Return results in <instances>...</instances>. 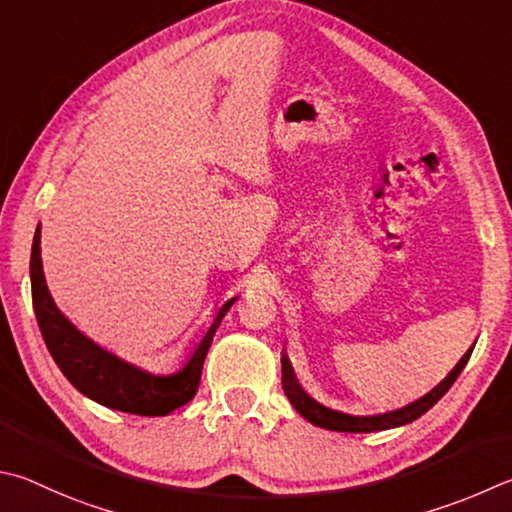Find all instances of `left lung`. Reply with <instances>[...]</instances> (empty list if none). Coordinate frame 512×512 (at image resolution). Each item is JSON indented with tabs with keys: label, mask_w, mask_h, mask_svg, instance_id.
Masks as SVG:
<instances>
[{
	"label": "left lung",
	"mask_w": 512,
	"mask_h": 512,
	"mask_svg": "<svg viewBox=\"0 0 512 512\" xmlns=\"http://www.w3.org/2000/svg\"><path fill=\"white\" fill-rule=\"evenodd\" d=\"M472 349H475V345H472L466 353H463L457 365L450 369V374L445 376L439 385L432 387L425 396L416 398V401L407 403L405 407H398V410L383 412V414L356 416V414H345V412L331 410V407L318 403V401H315V398H311L309 394L304 392V387L300 385V380H297L291 360H288L286 353L282 356V387H284V394L288 396V401H291V405L297 410V414L304 416L306 421L313 423V425L324 427V430L360 432V434L362 432L392 430V427H401V425H407V423L416 421V418L423 416L434 403H439V398L445 392H448L454 380H457V376L463 371V367H466V362L470 358Z\"/></svg>",
	"instance_id": "left-lung-1"
}]
</instances>
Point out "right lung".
<instances>
[{
	"label": "right lung",
	"instance_id": "1",
	"mask_svg": "<svg viewBox=\"0 0 512 512\" xmlns=\"http://www.w3.org/2000/svg\"><path fill=\"white\" fill-rule=\"evenodd\" d=\"M40 237L42 230L37 226L31 248L33 309L46 349L69 383L80 394L109 407V410L138 416H165L192 401L199 389L203 360H206L212 338L230 306L237 302V295L215 311L210 327L190 347L188 358L181 362L179 369L172 374H152V371L136 367L132 362L118 358L116 353L96 345L55 306L44 280Z\"/></svg>",
	"mask_w": 512,
	"mask_h": 512
}]
</instances>
